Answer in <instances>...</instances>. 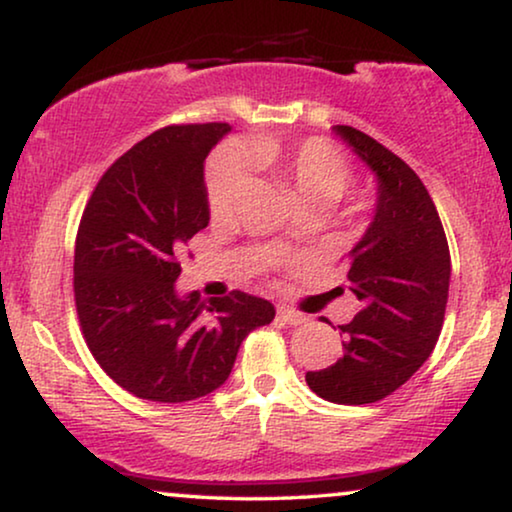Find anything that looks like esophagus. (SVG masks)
I'll return each instance as SVG.
<instances>
[{
  "label": "esophagus",
  "instance_id": "34e87169",
  "mask_svg": "<svg viewBox=\"0 0 512 512\" xmlns=\"http://www.w3.org/2000/svg\"><path fill=\"white\" fill-rule=\"evenodd\" d=\"M277 317L282 319L284 324H289V326H303L305 321H307L305 314H300V312H296V310H289V307H279Z\"/></svg>",
  "mask_w": 512,
  "mask_h": 512
}]
</instances>
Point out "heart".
Segmentation results:
<instances>
[{"label": "heart", "instance_id": "1", "mask_svg": "<svg viewBox=\"0 0 512 512\" xmlns=\"http://www.w3.org/2000/svg\"><path fill=\"white\" fill-rule=\"evenodd\" d=\"M249 165L268 172L298 207L328 209L347 193L352 170L324 139L291 144L282 137H256L242 146ZM247 186V170L233 149H221L207 167V207L214 219L226 216Z\"/></svg>", "mask_w": 512, "mask_h": 512}]
</instances>
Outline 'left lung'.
<instances>
[{"label":"left lung","instance_id":"left-lung-1","mask_svg":"<svg viewBox=\"0 0 512 512\" xmlns=\"http://www.w3.org/2000/svg\"><path fill=\"white\" fill-rule=\"evenodd\" d=\"M333 132L375 174L373 221L345 256L347 289L361 310L345 333L333 366L307 373L314 394L340 405H363L410 380L436 347L450 291V247L429 191L408 163L366 132Z\"/></svg>","mask_w":512,"mask_h":512}]
</instances>
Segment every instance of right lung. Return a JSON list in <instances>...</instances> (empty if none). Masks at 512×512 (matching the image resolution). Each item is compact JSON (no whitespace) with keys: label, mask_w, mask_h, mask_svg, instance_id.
I'll return each instance as SVG.
<instances>
[{"label":"right lung","mask_w":512,"mask_h":512,"mask_svg":"<svg viewBox=\"0 0 512 512\" xmlns=\"http://www.w3.org/2000/svg\"><path fill=\"white\" fill-rule=\"evenodd\" d=\"M228 123L167 125L97 181L74 249L83 338L104 373L137 398L186 403L228 380L242 340L275 319L268 300L233 291L202 307L179 296V251L207 228L205 158Z\"/></svg>","instance_id":"obj_1"}]
</instances>
